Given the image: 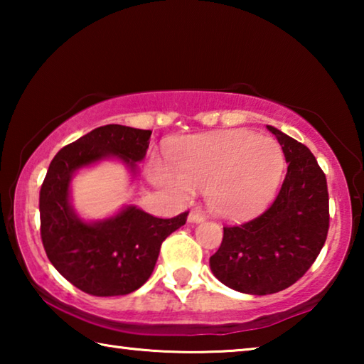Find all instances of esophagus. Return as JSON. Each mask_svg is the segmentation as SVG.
<instances>
[{"label": "esophagus", "instance_id": "1", "mask_svg": "<svg viewBox=\"0 0 364 364\" xmlns=\"http://www.w3.org/2000/svg\"><path fill=\"white\" fill-rule=\"evenodd\" d=\"M204 220H205V217L199 210H194V212H191L188 215L189 223H202V221H204Z\"/></svg>", "mask_w": 364, "mask_h": 364}]
</instances>
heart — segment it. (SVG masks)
Returning <instances> with one entry per match:
<instances>
[{
    "label": "heart",
    "mask_w": 364,
    "mask_h": 364,
    "mask_svg": "<svg viewBox=\"0 0 364 364\" xmlns=\"http://www.w3.org/2000/svg\"><path fill=\"white\" fill-rule=\"evenodd\" d=\"M170 167L154 162V183L178 197L205 188L210 210L225 220H247L267 208L284 173L278 141L247 130L194 134L175 144Z\"/></svg>",
    "instance_id": "heart-1"
}]
</instances>
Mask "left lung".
Here are the masks:
<instances>
[{
	"mask_svg": "<svg viewBox=\"0 0 364 364\" xmlns=\"http://www.w3.org/2000/svg\"><path fill=\"white\" fill-rule=\"evenodd\" d=\"M284 152L287 173L267 212L223 228L210 257L215 278L234 291L268 295L299 281L321 252L329 230V196L323 170L306 146L267 125Z\"/></svg>",
	"mask_w": 364,
	"mask_h": 364,
	"instance_id": "8db88e82",
	"label": "left lung"
}]
</instances>
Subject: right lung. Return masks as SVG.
<instances>
[{"label":"right lung","instance_id":"obj_1","mask_svg":"<svg viewBox=\"0 0 364 364\" xmlns=\"http://www.w3.org/2000/svg\"><path fill=\"white\" fill-rule=\"evenodd\" d=\"M151 133L123 125L95 128L63 147L49 164L40 191L43 247L53 267L90 295L114 297L136 291L152 274L160 245L186 223L188 212L164 220L136 205L122 207L102 220H85L72 205L73 176L102 160H119L134 180Z\"/></svg>","mask_w":364,"mask_h":364}]
</instances>
